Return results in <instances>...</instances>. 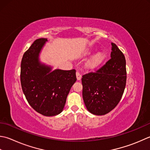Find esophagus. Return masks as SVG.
<instances>
[{"mask_svg": "<svg viewBox=\"0 0 150 150\" xmlns=\"http://www.w3.org/2000/svg\"><path fill=\"white\" fill-rule=\"evenodd\" d=\"M76 77H77V79L78 81H80L81 79V74L79 72L76 73Z\"/></svg>", "mask_w": 150, "mask_h": 150, "instance_id": "34e87169", "label": "esophagus"}]
</instances>
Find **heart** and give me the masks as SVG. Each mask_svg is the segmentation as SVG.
Returning a JSON list of instances; mask_svg holds the SVG:
<instances>
[{
  "label": "heart",
  "mask_w": 150,
  "mask_h": 150,
  "mask_svg": "<svg viewBox=\"0 0 150 150\" xmlns=\"http://www.w3.org/2000/svg\"><path fill=\"white\" fill-rule=\"evenodd\" d=\"M92 51H87L84 53V56H89L92 54ZM106 59V54L103 51H99L93 54L85 64V67L90 71H93L98 69Z\"/></svg>",
  "instance_id": "heart-1"
}]
</instances>
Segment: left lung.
<instances>
[{"label":"left lung","instance_id":"left-lung-1","mask_svg":"<svg viewBox=\"0 0 150 150\" xmlns=\"http://www.w3.org/2000/svg\"><path fill=\"white\" fill-rule=\"evenodd\" d=\"M110 59L96 73L83 76V98L90 113L101 116L118 104L124 93L127 73L124 54L112 43Z\"/></svg>","mask_w":150,"mask_h":150}]
</instances>
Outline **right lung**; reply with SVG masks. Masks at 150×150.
<instances>
[{
	"instance_id": "add662e5",
	"label": "right lung",
	"mask_w": 150,
	"mask_h": 150,
	"mask_svg": "<svg viewBox=\"0 0 150 150\" xmlns=\"http://www.w3.org/2000/svg\"><path fill=\"white\" fill-rule=\"evenodd\" d=\"M47 41L36 40L23 54L21 83L29 105L43 116H53L62 112L77 78L75 69L52 70L51 66L40 61V53Z\"/></svg>"
}]
</instances>
